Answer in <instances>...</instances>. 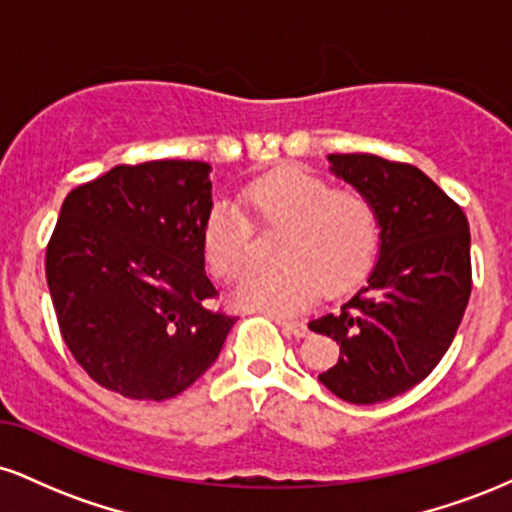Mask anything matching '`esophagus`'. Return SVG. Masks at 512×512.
<instances>
[{"mask_svg": "<svg viewBox=\"0 0 512 512\" xmlns=\"http://www.w3.org/2000/svg\"><path fill=\"white\" fill-rule=\"evenodd\" d=\"M276 325L281 327V332L289 334V337H305V334H308V327L298 320H284V317H276Z\"/></svg>", "mask_w": 512, "mask_h": 512, "instance_id": "obj_1", "label": "esophagus"}]
</instances>
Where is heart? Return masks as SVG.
Returning <instances> with one entry per match:
<instances>
[{
    "mask_svg": "<svg viewBox=\"0 0 512 512\" xmlns=\"http://www.w3.org/2000/svg\"><path fill=\"white\" fill-rule=\"evenodd\" d=\"M240 202L262 231L286 228L276 250L281 269L252 272L233 291L236 301L272 315H291L320 296L354 289L380 245V214L358 190H334L301 168H284L250 182ZM248 215V216H249ZM247 216V217H248ZM238 204L216 202L204 221L209 269L233 279L252 260V224Z\"/></svg>",
    "mask_w": 512,
    "mask_h": 512,
    "instance_id": "obj_1",
    "label": "heart"
}]
</instances>
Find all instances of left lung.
<instances>
[{"mask_svg": "<svg viewBox=\"0 0 512 512\" xmlns=\"http://www.w3.org/2000/svg\"><path fill=\"white\" fill-rule=\"evenodd\" d=\"M330 170L373 199L380 252L366 284L310 330L339 344L320 383L349 404L392 399L431 375L472 293L464 211L416 166L373 154H330Z\"/></svg>", "mask_w": 512, "mask_h": 512, "instance_id": "obj_1", "label": "left lung"}]
</instances>
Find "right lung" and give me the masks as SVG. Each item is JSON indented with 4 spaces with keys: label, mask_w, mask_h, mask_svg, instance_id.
<instances>
[{
    "label": "right lung",
    "mask_w": 512,
    "mask_h": 512,
    "mask_svg": "<svg viewBox=\"0 0 512 512\" xmlns=\"http://www.w3.org/2000/svg\"><path fill=\"white\" fill-rule=\"evenodd\" d=\"M211 166H115L64 199L45 255L64 344L105 390L163 402L219 358L236 317L211 310Z\"/></svg>",
    "instance_id": "1"
}]
</instances>
